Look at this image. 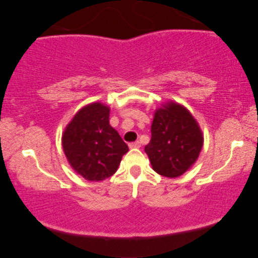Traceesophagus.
<instances>
[{
  "instance_id": "34e87169",
  "label": "esophagus",
  "mask_w": 258,
  "mask_h": 258,
  "mask_svg": "<svg viewBox=\"0 0 258 258\" xmlns=\"http://www.w3.org/2000/svg\"><path fill=\"white\" fill-rule=\"evenodd\" d=\"M129 147H130V149H138V147H141V143H139V142L129 143Z\"/></svg>"
}]
</instances>
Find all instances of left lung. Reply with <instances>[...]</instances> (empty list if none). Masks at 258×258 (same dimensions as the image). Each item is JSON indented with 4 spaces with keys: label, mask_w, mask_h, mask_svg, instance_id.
<instances>
[{
    "label": "left lung",
    "mask_w": 258,
    "mask_h": 258,
    "mask_svg": "<svg viewBox=\"0 0 258 258\" xmlns=\"http://www.w3.org/2000/svg\"><path fill=\"white\" fill-rule=\"evenodd\" d=\"M145 146L153 170L175 178L192 167L199 157L204 136L196 119L181 105L169 101L158 108Z\"/></svg>",
    "instance_id": "8db88e82"
}]
</instances>
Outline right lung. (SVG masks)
Masks as SVG:
<instances>
[{"label":"right lung","instance_id":"right-lung-1","mask_svg":"<svg viewBox=\"0 0 258 258\" xmlns=\"http://www.w3.org/2000/svg\"><path fill=\"white\" fill-rule=\"evenodd\" d=\"M108 119L109 107L92 103L75 114L62 134L67 160L87 180L98 181L111 177L129 151Z\"/></svg>","mask_w":258,"mask_h":258}]
</instances>
